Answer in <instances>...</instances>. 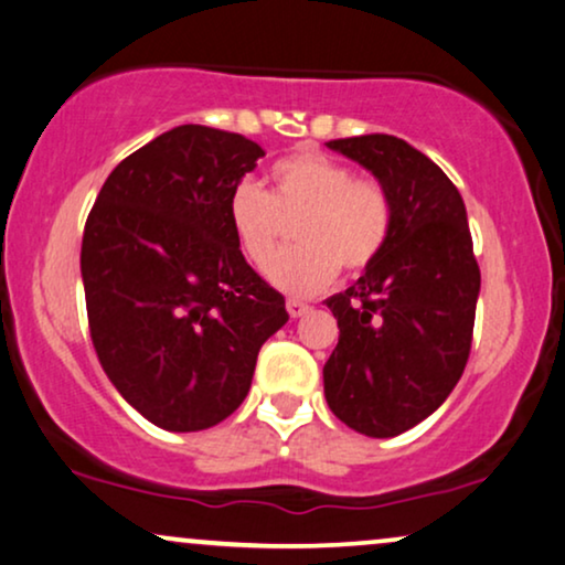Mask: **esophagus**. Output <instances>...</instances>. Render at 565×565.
<instances>
[{
    "instance_id": "obj_1",
    "label": "esophagus",
    "mask_w": 565,
    "mask_h": 565,
    "mask_svg": "<svg viewBox=\"0 0 565 565\" xmlns=\"http://www.w3.org/2000/svg\"><path fill=\"white\" fill-rule=\"evenodd\" d=\"M287 310L291 318H302V315L310 310V305L302 302V299H287Z\"/></svg>"
}]
</instances>
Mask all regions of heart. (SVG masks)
<instances>
[{"label":"heart","instance_id":"heart-1","mask_svg":"<svg viewBox=\"0 0 565 565\" xmlns=\"http://www.w3.org/2000/svg\"><path fill=\"white\" fill-rule=\"evenodd\" d=\"M227 220L239 250L266 268L288 222L299 221L303 245L268 267V278L289 295H315L343 268L349 276L370 270L393 235L395 209L387 188L372 175H353L341 160L302 149L274 162L270 193L243 178L227 195Z\"/></svg>","mask_w":565,"mask_h":565}]
</instances>
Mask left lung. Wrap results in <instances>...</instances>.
Masks as SVG:
<instances>
[{"mask_svg": "<svg viewBox=\"0 0 565 565\" xmlns=\"http://www.w3.org/2000/svg\"><path fill=\"white\" fill-rule=\"evenodd\" d=\"M328 147L372 170L395 209L377 263L326 302L341 335L322 370L330 411L387 439L431 416L462 377L480 268L462 195L439 164L387 134Z\"/></svg>", "mask_w": 565, "mask_h": 565, "instance_id": "left-lung-1", "label": "left lung"}]
</instances>
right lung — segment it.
Returning a JSON list of instances; mask_svg holds the SVG:
<instances>
[{"label": "right lung", "instance_id": "obj_1", "mask_svg": "<svg viewBox=\"0 0 565 565\" xmlns=\"http://www.w3.org/2000/svg\"><path fill=\"white\" fill-rule=\"evenodd\" d=\"M263 154L243 134L178 126L120 160L89 209V338L124 401L168 431L235 413L260 345L289 320L227 220L232 185Z\"/></svg>", "mask_w": 565, "mask_h": 565}]
</instances>
